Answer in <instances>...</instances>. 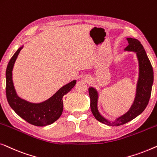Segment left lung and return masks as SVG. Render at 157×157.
I'll return each mask as SVG.
<instances>
[{
  "label": "left lung",
  "instance_id": "8db88e82",
  "mask_svg": "<svg viewBox=\"0 0 157 157\" xmlns=\"http://www.w3.org/2000/svg\"><path fill=\"white\" fill-rule=\"evenodd\" d=\"M127 40L129 45L124 50V51L136 53L139 64V75L136 82L135 97L128 111L114 120H109L105 117L98 109L99 92L96 88L89 87L90 107L94 117L99 122L112 127L129 122L142 113L149 102L154 82L153 68L144 47L140 42L135 38L127 37Z\"/></svg>",
  "mask_w": 157,
  "mask_h": 157
}]
</instances>
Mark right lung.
<instances>
[{"mask_svg": "<svg viewBox=\"0 0 157 157\" xmlns=\"http://www.w3.org/2000/svg\"><path fill=\"white\" fill-rule=\"evenodd\" d=\"M24 45H21L11 59L6 68V98L10 107L17 115L26 122L38 127L51 124L58 120L63 110V98L75 85L76 79L63 85L53 95L41 102H31L18 96L13 82V70L18 54Z\"/></svg>", "mask_w": 157, "mask_h": 157, "instance_id": "add662e5", "label": "right lung"}]
</instances>
